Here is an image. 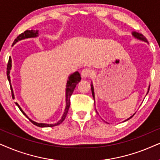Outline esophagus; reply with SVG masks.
I'll return each instance as SVG.
<instances>
[{"mask_svg":"<svg viewBox=\"0 0 160 160\" xmlns=\"http://www.w3.org/2000/svg\"><path fill=\"white\" fill-rule=\"evenodd\" d=\"M92 74V72L90 69H84L81 72V75L82 78H88Z\"/></svg>","mask_w":160,"mask_h":160,"instance_id":"34e87169","label":"esophagus"}]
</instances>
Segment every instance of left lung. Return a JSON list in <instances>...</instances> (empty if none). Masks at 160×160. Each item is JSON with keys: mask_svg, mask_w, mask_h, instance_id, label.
Segmentation results:
<instances>
[{"mask_svg": "<svg viewBox=\"0 0 160 160\" xmlns=\"http://www.w3.org/2000/svg\"><path fill=\"white\" fill-rule=\"evenodd\" d=\"M132 35L133 37L135 38V39H138V40H140V41L145 42H146L147 44H148V41H147V39H146V37H145L144 36L142 35V34L140 33H138V32L133 31V32H132ZM91 92H92V96H93V99L95 100V95H94V88H93V83H92V82H91ZM149 88H150V86H148V91H147V93H146V95L148 94V91H149ZM94 104H95V102H94ZM96 112H97V110H96ZM97 113H98V112H97ZM135 113H134V114L132 115V116H131L130 117H129V118H127V119H126V120H125L124 121H128V120H129V119H130L131 118H132L133 116H134V115H135Z\"/></svg>", "mask_w": 160, "mask_h": 160, "instance_id": "1", "label": "left lung"}]
</instances>
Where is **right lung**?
<instances>
[{
  "label": "right lung",
  "instance_id": "add662e5",
  "mask_svg": "<svg viewBox=\"0 0 160 160\" xmlns=\"http://www.w3.org/2000/svg\"><path fill=\"white\" fill-rule=\"evenodd\" d=\"M38 36H39V31H38V30H26L25 32H23L22 33H21L20 35H19L18 37H17V39H15L14 42H13L12 46H14V44L17 43V42H18L19 41H21V40H23L25 39H29V38H36V37H37ZM11 69H12V58H11V57H9V59H8V62L7 64V71H6V75H7L8 80V82H9V84H10L12 98L14 99V91H13V88H12V83H11V79H10ZM80 80H81V77H80V74L78 72H74V73L70 74V75L69 76V78H68L67 86H66L67 88H66V93H66V107L64 109V112H63V113L62 115V116H61V118L60 119V120H59L58 122H56L55 123H38L33 120H31V119L26 114H25V112L22 110V108H20V106L19 105V104L18 103V102H15V104L17 105V106L20 108V110H21V112H22L23 115L26 116L27 118L29 119L30 121H31V123H33L34 125H36V126L39 127H52L57 126V125H59L60 123H61L63 121H64L66 116H67V115L68 110H69V106H70V97H71L72 93H73V91L74 90V88H75L77 84H78V82L80 81Z\"/></svg>",
  "mask_w": 160,
  "mask_h": 160
}]
</instances>
